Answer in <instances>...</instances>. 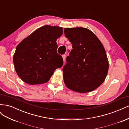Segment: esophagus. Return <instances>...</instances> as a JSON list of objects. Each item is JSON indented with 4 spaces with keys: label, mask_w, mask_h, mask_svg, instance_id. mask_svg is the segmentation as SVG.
I'll return each mask as SVG.
<instances>
[{
    "label": "esophagus",
    "mask_w": 129,
    "mask_h": 129,
    "mask_svg": "<svg viewBox=\"0 0 129 129\" xmlns=\"http://www.w3.org/2000/svg\"><path fill=\"white\" fill-rule=\"evenodd\" d=\"M62 58H63V61L64 62L65 61V59H66V55H62Z\"/></svg>",
    "instance_id": "obj_1"
}]
</instances>
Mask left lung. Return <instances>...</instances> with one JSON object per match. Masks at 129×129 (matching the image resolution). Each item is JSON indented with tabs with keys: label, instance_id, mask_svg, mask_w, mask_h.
Returning a JSON list of instances; mask_svg holds the SVG:
<instances>
[{
	"label": "left lung",
	"instance_id": "left-lung-1",
	"mask_svg": "<svg viewBox=\"0 0 129 129\" xmlns=\"http://www.w3.org/2000/svg\"><path fill=\"white\" fill-rule=\"evenodd\" d=\"M64 33L73 47L63 68L66 87L80 93L94 90L104 81L109 69L102 44L90 30L83 27L65 28Z\"/></svg>",
	"mask_w": 129,
	"mask_h": 129
}]
</instances>
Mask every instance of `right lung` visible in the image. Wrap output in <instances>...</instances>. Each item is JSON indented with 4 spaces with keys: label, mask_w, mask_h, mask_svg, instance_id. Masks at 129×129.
Here are the masks:
<instances>
[{
    "label": "right lung",
    "mask_w": 129,
    "mask_h": 129,
    "mask_svg": "<svg viewBox=\"0 0 129 129\" xmlns=\"http://www.w3.org/2000/svg\"><path fill=\"white\" fill-rule=\"evenodd\" d=\"M58 26H44L24 39L13 55L14 68L25 83L33 85L48 82L57 68L63 64L57 53L56 40L63 34Z\"/></svg>",
    "instance_id": "right-lung-1"
}]
</instances>
